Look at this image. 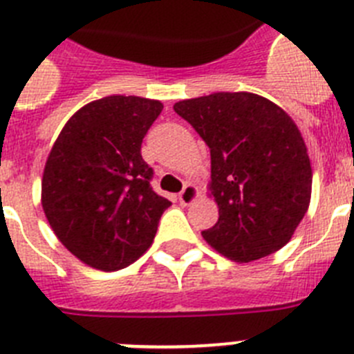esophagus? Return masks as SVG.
Listing matches in <instances>:
<instances>
[{"label": "esophagus", "instance_id": "34e87169", "mask_svg": "<svg viewBox=\"0 0 354 354\" xmlns=\"http://www.w3.org/2000/svg\"><path fill=\"white\" fill-rule=\"evenodd\" d=\"M196 196H198V189H196V186L192 183H187L186 186H184L183 192L179 193V202L183 205H189L195 202Z\"/></svg>", "mask_w": 354, "mask_h": 354}]
</instances>
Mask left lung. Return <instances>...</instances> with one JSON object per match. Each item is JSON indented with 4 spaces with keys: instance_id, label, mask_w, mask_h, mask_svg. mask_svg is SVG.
<instances>
[{
    "instance_id": "obj_1",
    "label": "left lung",
    "mask_w": 354,
    "mask_h": 354,
    "mask_svg": "<svg viewBox=\"0 0 354 354\" xmlns=\"http://www.w3.org/2000/svg\"><path fill=\"white\" fill-rule=\"evenodd\" d=\"M174 109L211 150L209 192L220 218L202 237L236 262L286 246L312 195L310 159L292 118L250 92H216Z\"/></svg>"
}]
</instances>
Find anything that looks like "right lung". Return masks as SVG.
<instances>
[{"mask_svg":"<svg viewBox=\"0 0 354 354\" xmlns=\"http://www.w3.org/2000/svg\"><path fill=\"white\" fill-rule=\"evenodd\" d=\"M162 104L109 95L72 115L42 177V209L62 245L90 268L117 271L154 241L170 200L150 186L142 142Z\"/></svg>","mask_w":354,"mask_h":354,"instance_id":"1","label":"right lung"}]
</instances>
